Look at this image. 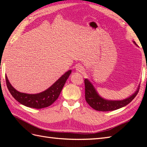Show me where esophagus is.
<instances>
[{"label":"esophagus","mask_w":147,"mask_h":147,"mask_svg":"<svg viewBox=\"0 0 147 147\" xmlns=\"http://www.w3.org/2000/svg\"><path fill=\"white\" fill-rule=\"evenodd\" d=\"M76 69L78 72H80V73H84V72H85V68H84L82 66V65H77L76 67Z\"/></svg>","instance_id":"1"}]
</instances>
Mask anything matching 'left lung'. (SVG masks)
I'll return each instance as SVG.
<instances>
[{"mask_svg": "<svg viewBox=\"0 0 147 147\" xmlns=\"http://www.w3.org/2000/svg\"><path fill=\"white\" fill-rule=\"evenodd\" d=\"M133 42L137 46L135 41H133ZM85 99L87 103L95 110L103 112L117 110L129 104L138 94L140 87V85H138L136 91L127 98L119 100H107L102 97L98 94L93 84L87 78L85 80Z\"/></svg>", "mask_w": 147, "mask_h": 147, "instance_id": "obj_1", "label": "left lung"}]
</instances>
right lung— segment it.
Returning <instances> with one entry per match:
<instances>
[{"label":"right lung","mask_w":147,"mask_h":147,"mask_svg":"<svg viewBox=\"0 0 147 147\" xmlns=\"http://www.w3.org/2000/svg\"><path fill=\"white\" fill-rule=\"evenodd\" d=\"M71 71V70L67 71L45 91L35 94H29L18 91L11 85L7 76H5L6 84L12 96L21 104L28 107L42 109L49 107L58 98Z\"/></svg>","instance_id":"obj_1"}]
</instances>
